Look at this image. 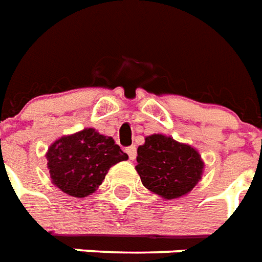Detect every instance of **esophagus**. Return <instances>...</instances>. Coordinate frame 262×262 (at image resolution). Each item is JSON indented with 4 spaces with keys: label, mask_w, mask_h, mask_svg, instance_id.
I'll return each instance as SVG.
<instances>
[{
    "label": "esophagus",
    "mask_w": 262,
    "mask_h": 262,
    "mask_svg": "<svg viewBox=\"0 0 262 262\" xmlns=\"http://www.w3.org/2000/svg\"><path fill=\"white\" fill-rule=\"evenodd\" d=\"M127 153H128V157L131 160H134L137 157V147L135 146H129L127 147Z\"/></svg>",
    "instance_id": "1"
}]
</instances>
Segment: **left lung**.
<instances>
[{
	"label": "left lung",
	"mask_w": 262,
	"mask_h": 262,
	"mask_svg": "<svg viewBox=\"0 0 262 262\" xmlns=\"http://www.w3.org/2000/svg\"><path fill=\"white\" fill-rule=\"evenodd\" d=\"M137 161L143 186L167 200L189 193L203 176L204 163L198 150L161 134L145 138Z\"/></svg>",
	"instance_id": "obj_1"
}]
</instances>
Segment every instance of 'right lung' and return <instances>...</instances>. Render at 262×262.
<instances>
[{
    "instance_id": "1",
    "label": "right lung",
    "mask_w": 262,
    "mask_h": 262,
    "mask_svg": "<svg viewBox=\"0 0 262 262\" xmlns=\"http://www.w3.org/2000/svg\"><path fill=\"white\" fill-rule=\"evenodd\" d=\"M128 159L112 137L94 128L62 137L47 152L51 180L59 189L74 198L94 193L112 166Z\"/></svg>"
}]
</instances>
